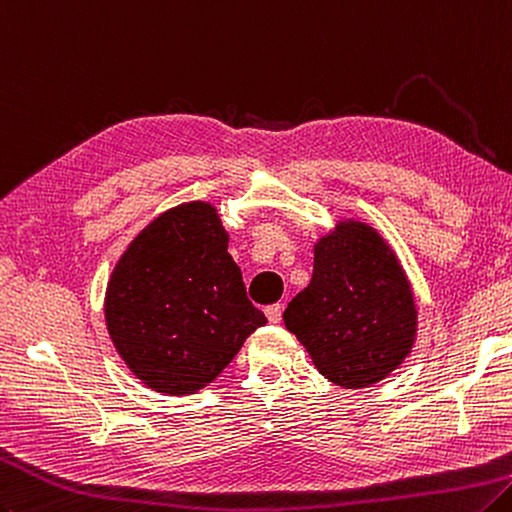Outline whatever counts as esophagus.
Here are the masks:
<instances>
[{
  "instance_id": "1",
  "label": "esophagus",
  "mask_w": 512,
  "mask_h": 512,
  "mask_svg": "<svg viewBox=\"0 0 512 512\" xmlns=\"http://www.w3.org/2000/svg\"><path fill=\"white\" fill-rule=\"evenodd\" d=\"M264 313H266L270 324H279V319H282V313H284V306L282 304H270V306L264 308Z\"/></svg>"
}]
</instances>
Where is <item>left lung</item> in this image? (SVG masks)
Segmentation results:
<instances>
[{
	"label": "left lung",
	"mask_w": 512,
	"mask_h": 512,
	"mask_svg": "<svg viewBox=\"0 0 512 512\" xmlns=\"http://www.w3.org/2000/svg\"><path fill=\"white\" fill-rule=\"evenodd\" d=\"M284 324L319 373L342 388H366L410 353L417 310L395 255L373 228L348 222L315 246L310 284Z\"/></svg>",
	"instance_id": "left-lung-1"
}]
</instances>
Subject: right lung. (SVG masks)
Instances as JSON below:
<instances>
[{
    "mask_svg": "<svg viewBox=\"0 0 512 512\" xmlns=\"http://www.w3.org/2000/svg\"><path fill=\"white\" fill-rule=\"evenodd\" d=\"M106 324L146 386L190 395L222 373L266 317L246 297L215 208L190 202L159 215L119 259Z\"/></svg>",
    "mask_w": 512,
    "mask_h": 512,
    "instance_id": "1",
    "label": "right lung"
}]
</instances>
